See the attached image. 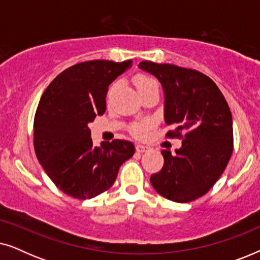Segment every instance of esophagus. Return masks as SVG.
<instances>
[{"mask_svg": "<svg viewBox=\"0 0 260 260\" xmlns=\"http://www.w3.org/2000/svg\"><path fill=\"white\" fill-rule=\"evenodd\" d=\"M148 149H149V147H147V145H143V144H137L136 145L137 152H144V151H147Z\"/></svg>", "mask_w": 260, "mask_h": 260, "instance_id": "1", "label": "esophagus"}]
</instances>
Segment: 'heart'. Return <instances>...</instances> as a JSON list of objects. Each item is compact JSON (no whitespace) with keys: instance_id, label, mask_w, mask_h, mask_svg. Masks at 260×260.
Masks as SVG:
<instances>
[{"instance_id":"obj_1","label":"heart","mask_w":260,"mask_h":260,"mask_svg":"<svg viewBox=\"0 0 260 260\" xmlns=\"http://www.w3.org/2000/svg\"><path fill=\"white\" fill-rule=\"evenodd\" d=\"M135 85H136V88L138 92L141 90H144V88L155 86V85H157V84H156V81L152 79V78L144 76V74H138V76L135 78ZM149 125H150V123L149 122L136 124V125L133 127V131L137 135V136H142V135L145 134V131H147Z\"/></svg>"}]
</instances>
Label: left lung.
Segmentation results:
<instances>
[{
    "instance_id": "8db88e82",
    "label": "left lung",
    "mask_w": 260,
    "mask_h": 260,
    "mask_svg": "<svg viewBox=\"0 0 260 260\" xmlns=\"http://www.w3.org/2000/svg\"><path fill=\"white\" fill-rule=\"evenodd\" d=\"M138 69L157 78L165 94L169 136L184 133L175 154L162 150L165 165L150 177L154 189L174 202H190L211 189L233 151L229 104L214 81L198 71L141 61Z\"/></svg>"
}]
</instances>
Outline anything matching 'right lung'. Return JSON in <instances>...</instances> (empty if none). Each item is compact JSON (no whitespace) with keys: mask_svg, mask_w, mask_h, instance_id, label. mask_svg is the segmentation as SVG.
<instances>
[{"mask_svg":"<svg viewBox=\"0 0 260 260\" xmlns=\"http://www.w3.org/2000/svg\"><path fill=\"white\" fill-rule=\"evenodd\" d=\"M131 60H92L62 71L46 88L34 119L37 157L56 187L85 200L109 189L123 162L135 154L129 141L94 147L88 124L106 110L109 85L133 66Z\"/></svg>","mask_w":260,"mask_h":260,"instance_id":"1","label":"right lung"}]
</instances>
